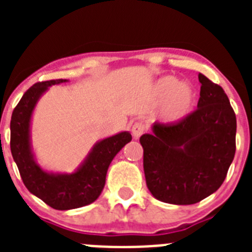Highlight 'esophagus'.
<instances>
[{
  "mask_svg": "<svg viewBox=\"0 0 252 252\" xmlns=\"http://www.w3.org/2000/svg\"><path fill=\"white\" fill-rule=\"evenodd\" d=\"M146 131V126L144 122H135L132 125V128H131V132H132V136L135 139H139L141 136L142 133Z\"/></svg>",
  "mask_w": 252,
  "mask_h": 252,
  "instance_id": "obj_1",
  "label": "esophagus"
}]
</instances>
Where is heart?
Masks as SVG:
<instances>
[{"label":"heart","mask_w":252,"mask_h":252,"mask_svg":"<svg viewBox=\"0 0 252 252\" xmlns=\"http://www.w3.org/2000/svg\"><path fill=\"white\" fill-rule=\"evenodd\" d=\"M155 93L161 99L162 115L170 121L186 117L195 101L194 88L187 81L174 82L171 78H164L157 84Z\"/></svg>","instance_id":"1"}]
</instances>
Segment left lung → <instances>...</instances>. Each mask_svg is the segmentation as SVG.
I'll return each mask as SVG.
<instances>
[{"instance_id": "1", "label": "left lung", "mask_w": 252, "mask_h": 252, "mask_svg": "<svg viewBox=\"0 0 252 252\" xmlns=\"http://www.w3.org/2000/svg\"><path fill=\"white\" fill-rule=\"evenodd\" d=\"M198 108L174 124L155 122L140 137L146 186L171 204H194L223 183L236 151V115L221 86L198 74Z\"/></svg>"}]
</instances>
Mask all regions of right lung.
<instances>
[{"mask_svg":"<svg viewBox=\"0 0 252 252\" xmlns=\"http://www.w3.org/2000/svg\"><path fill=\"white\" fill-rule=\"evenodd\" d=\"M65 79L39 82L22 95L11 116V154L19 168L21 179L29 192L51 208L66 211L94 202L106 183L111 161L127 142L131 133L120 132L107 137L93 148L83 165L73 174H50L34 161L30 150V119L37 99L53 84Z\"/></svg>","mask_w":252,"mask_h":252,"instance_id":"right-lung-1","label":"right lung"}]
</instances>
